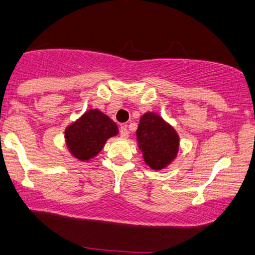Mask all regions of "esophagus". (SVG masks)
<instances>
[{
	"mask_svg": "<svg viewBox=\"0 0 255 255\" xmlns=\"http://www.w3.org/2000/svg\"><path fill=\"white\" fill-rule=\"evenodd\" d=\"M119 132H121L122 138H128V130L127 125H123V127H121V128H119Z\"/></svg>",
	"mask_w": 255,
	"mask_h": 255,
	"instance_id": "1",
	"label": "esophagus"
}]
</instances>
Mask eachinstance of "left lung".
<instances>
[{"label":"left lung","mask_w":255,"mask_h":255,"mask_svg":"<svg viewBox=\"0 0 255 255\" xmlns=\"http://www.w3.org/2000/svg\"><path fill=\"white\" fill-rule=\"evenodd\" d=\"M137 142L144 161L153 170H162L177 156L180 138L175 128L155 112L144 113L137 128Z\"/></svg>","instance_id":"left-lung-1"}]
</instances>
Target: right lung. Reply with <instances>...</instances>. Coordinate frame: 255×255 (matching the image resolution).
<instances>
[{
	"mask_svg": "<svg viewBox=\"0 0 255 255\" xmlns=\"http://www.w3.org/2000/svg\"><path fill=\"white\" fill-rule=\"evenodd\" d=\"M118 134V127L99 110H89L66 128L68 150L79 161H90L102 151L109 138Z\"/></svg>",
	"mask_w": 255,
	"mask_h": 255,
	"instance_id": "obj_1",
	"label": "right lung"
}]
</instances>
